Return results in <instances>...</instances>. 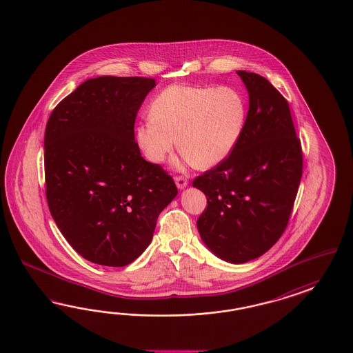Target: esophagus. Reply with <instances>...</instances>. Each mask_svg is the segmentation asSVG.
<instances>
[{
  "mask_svg": "<svg viewBox=\"0 0 353 353\" xmlns=\"http://www.w3.org/2000/svg\"><path fill=\"white\" fill-rule=\"evenodd\" d=\"M174 181H175V184H176V187H178L179 190H183V188H185V187L188 185V181H187V178H184V176H175Z\"/></svg>",
  "mask_w": 353,
  "mask_h": 353,
  "instance_id": "obj_1",
  "label": "esophagus"
}]
</instances>
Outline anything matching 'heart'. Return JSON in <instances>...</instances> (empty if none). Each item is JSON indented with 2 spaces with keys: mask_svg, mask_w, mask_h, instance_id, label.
Returning <instances> with one entry per match:
<instances>
[{
  "mask_svg": "<svg viewBox=\"0 0 353 353\" xmlns=\"http://www.w3.org/2000/svg\"><path fill=\"white\" fill-rule=\"evenodd\" d=\"M149 123L136 128L145 157L161 163L178 149L199 170H208L230 156L246 124L243 97L228 86L174 85L149 107Z\"/></svg>",
  "mask_w": 353,
  "mask_h": 353,
  "instance_id": "obj_1",
  "label": "heart"
}]
</instances>
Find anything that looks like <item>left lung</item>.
Wrapping results in <instances>:
<instances>
[{
	"instance_id": "8db88e82",
	"label": "left lung",
	"mask_w": 353,
	"mask_h": 353,
	"mask_svg": "<svg viewBox=\"0 0 353 353\" xmlns=\"http://www.w3.org/2000/svg\"><path fill=\"white\" fill-rule=\"evenodd\" d=\"M248 92L242 136L192 185L207 196L197 220L204 245L233 264L259 258L287 228L302 176V150L287 99L268 79L238 70Z\"/></svg>"
}]
</instances>
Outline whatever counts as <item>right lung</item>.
Returning <instances> with one entry per match:
<instances>
[{"label":"right lung","instance_id":"1","mask_svg":"<svg viewBox=\"0 0 353 353\" xmlns=\"http://www.w3.org/2000/svg\"><path fill=\"white\" fill-rule=\"evenodd\" d=\"M156 81L102 76L81 83L48 119L46 195L69 245L85 259L124 267L152 242L178 194L170 175L141 157L134 120Z\"/></svg>","mask_w":353,"mask_h":353}]
</instances>
